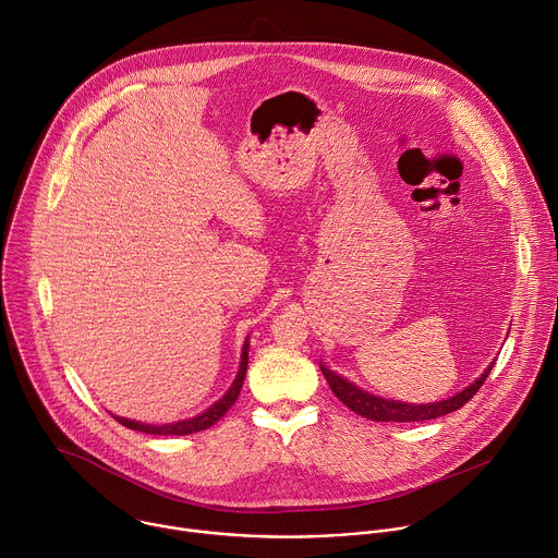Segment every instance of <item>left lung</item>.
Returning a JSON list of instances; mask_svg holds the SVG:
<instances>
[{
    "mask_svg": "<svg viewBox=\"0 0 558 558\" xmlns=\"http://www.w3.org/2000/svg\"><path fill=\"white\" fill-rule=\"evenodd\" d=\"M493 366H495V362H490V366L480 377H476L470 386H465L457 395L448 397V400L430 402V404H407V402H400V400H386V397L362 390L360 386L344 379L342 375H338L336 371H331L329 366H325L320 362L323 375L327 377V381H329L331 390L336 392L338 400L344 407H349L353 413H357L366 420H373V422H424V420H435V417L454 413L463 404H468L470 397L482 388V384L490 375Z\"/></svg>",
    "mask_w": 558,
    "mask_h": 558,
    "instance_id": "left-lung-1",
    "label": "left lung"
}]
</instances>
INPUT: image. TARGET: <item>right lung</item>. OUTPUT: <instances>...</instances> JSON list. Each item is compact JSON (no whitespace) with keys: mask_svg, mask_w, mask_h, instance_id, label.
<instances>
[{"mask_svg":"<svg viewBox=\"0 0 558 558\" xmlns=\"http://www.w3.org/2000/svg\"><path fill=\"white\" fill-rule=\"evenodd\" d=\"M250 338L243 344V355H241V366H238V373L231 381V386L227 388V392L220 397L218 402H214L209 409H205L201 415L190 417V420H179L172 424H143V422H134V420H125V417H114L119 424H123L130 430H138V433H147V435H192L198 430H205L209 426H214L238 400L241 395L243 381H245V373H247V364H250Z\"/></svg>","mask_w":558,"mask_h":558,"instance_id":"right-lung-1","label":"right lung"}]
</instances>
